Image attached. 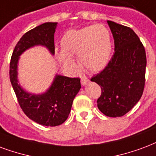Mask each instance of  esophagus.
I'll list each match as a JSON object with an SVG mask.
<instances>
[{
    "label": "esophagus",
    "instance_id": "34e87169",
    "mask_svg": "<svg viewBox=\"0 0 156 156\" xmlns=\"http://www.w3.org/2000/svg\"><path fill=\"white\" fill-rule=\"evenodd\" d=\"M88 82H89V79H87V78H83V77L81 78V83L83 86H85Z\"/></svg>",
    "mask_w": 156,
    "mask_h": 156
}]
</instances>
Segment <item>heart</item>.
Masks as SVG:
<instances>
[{"label": "heart", "instance_id": "obj_1", "mask_svg": "<svg viewBox=\"0 0 156 156\" xmlns=\"http://www.w3.org/2000/svg\"><path fill=\"white\" fill-rule=\"evenodd\" d=\"M62 50L58 57L63 66L74 69L71 56L78 55L79 64L88 71H99L110 60L112 42L109 30L104 25H91L78 30H69L61 40Z\"/></svg>", "mask_w": 156, "mask_h": 156}]
</instances>
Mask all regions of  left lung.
<instances>
[{"label":"left lung","mask_w":156,"mask_h":156,"mask_svg":"<svg viewBox=\"0 0 156 156\" xmlns=\"http://www.w3.org/2000/svg\"><path fill=\"white\" fill-rule=\"evenodd\" d=\"M112 33L115 53L107 66L91 81L101 87L98 107L110 117L122 116L142 96L146 55L137 34L129 27L107 20Z\"/></svg>","instance_id":"8db88e82"}]
</instances>
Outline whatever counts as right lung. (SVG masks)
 I'll list each match as a JSON object with an SVG mask.
<instances>
[{"instance_id":"obj_1","label":"right lung","mask_w":156,"mask_h":156,"mask_svg":"<svg viewBox=\"0 0 156 156\" xmlns=\"http://www.w3.org/2000/svg\"><path fill=\"white\" fill-rule=\"evenodd\" d=\"M57 22H46L23 35L15 47L10 63V80L23 112L30 119L45 126L63 124L71 111L73 101L81 88L80 79L56 74L44 93L34 94L22 88L18 81L20 56L34 46H44L55 55Z\"/></svg>"}]
</instances>
